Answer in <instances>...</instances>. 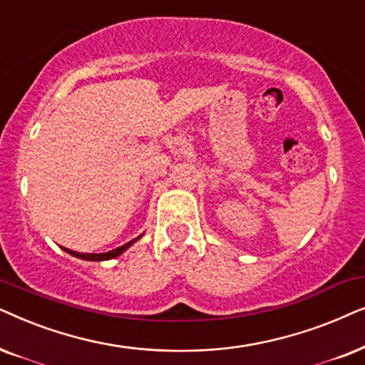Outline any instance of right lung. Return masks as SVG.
<instances>
[{"label": "right lung", "instance_id": "add662e5", "mask_svg": "<svg viewBox=\"0 0 365 365\" xmlns=\"http://www.w3.org/2000/svg\"><path fill=\"white\" fill-rule=\"evenodd\" d=\"M143 237V233L142 235H138L137 239H133V240H130L128 244H125V245H121V247H118V249H113V250H110V252H103V254H81V252H75V250H70V249H65V247H61L63 250L66 252V254H70V255H73V257H76V259H81V260H90V262H101V260H111V259H115V257H118V255H121L123 254V252L126 250V249H130V247H132L135 242L137 240H140Z\"/></svg>", "mask_w": 365, "mask_h": 365}]
</instances>
